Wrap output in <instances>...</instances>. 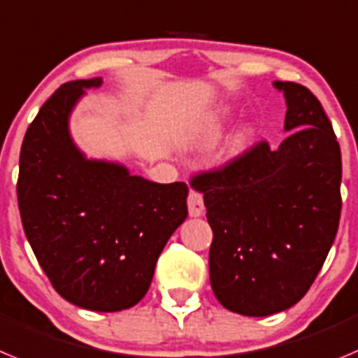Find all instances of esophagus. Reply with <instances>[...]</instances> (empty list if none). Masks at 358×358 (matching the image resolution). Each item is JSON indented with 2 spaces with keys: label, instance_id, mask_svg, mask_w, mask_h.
<instances>
[{
  "label": "esophagus",
  "instance_id": "esophagus-1",
  "mask_svg": "<svg viewBox=\"0 0 358 358\" xmlns=\"http://www.w3.org/2000/svg\"><path fill=\"white\" fill-rule=\"evenodd\" d=\"M187 207H189V215H192V217H199V215L203 214V210H205L201 192L191 189L189 198H187Z\"/></svg>",
  "mask_w": 358,
  "mask_h": 358
}]
</instances>
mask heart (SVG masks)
<instances>
[{
	"label": "heart",
	"instance_id": "1",
	"mask_svg": "<svg viewBox=\"0 0 358 358\" xmlns=\"http://www.w3.org/2000/svg\"><path fill=\"white\" fill-rule=\"evenodd\" d=\"M219 128H221V124H219V119H214V121H212V123L208 124V128H207V139L208 141H214L215 137H217ZM248 139H250V131L241 130L239 134L235 135L234 139H231L230 153H239V151H243L244 146H246Z\"/></svg>",
	"mask_w": 358,
	"mask_h": 358
}]
</instances>
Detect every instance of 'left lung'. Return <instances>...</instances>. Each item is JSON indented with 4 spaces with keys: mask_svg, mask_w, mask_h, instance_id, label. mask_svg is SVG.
Wrapping results in <instances>:
<instances>
[{
    "mask_svg": "<svg viewBox=\"0 0 358 358\" xmlns=\"http://www.w3.org/2000/svg\"><path fill=\"white\" fill-rule=\"evenodd\" d=\"M287 101L289 137L259 141L223 166L196 173L212 228V291L231 312L264 317L298 303L339 228L341 148L307 87L275 82Z\"/></svg>",
    "mask_w": 358,
    "mask_h": 358,
    "instance_id": "obj_1",
    "label": "left lung"
}]
</instances>
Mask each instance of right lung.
<instances>
[{
	"mask_svg": "<svg viewBox=\"0 0 358 358\" xmlns=\"http://www.w3.org/2000/svg\"><path fill=\"white\" fill-rule=\"evenodd\" d=\"M98 85L99 78L64 83L41 107L21 146L17 201L55 291L87 310L117 312L150 289L159 255L187 217L189 187L131 176L76 150L69 112Z\"/></svg>",
	"mask_w": 358,
	"mask_h": 358,
	"instance_id": "add662e5",
	"label": "right lung"
}]
</instances>
